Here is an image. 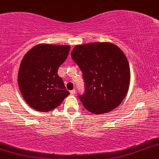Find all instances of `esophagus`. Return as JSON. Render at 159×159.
I'll list each match as a JSON object with an SVG mask.
<instances>
[{"label": "esophagus", "instance_id": "34e87169", "mask_svg": "<svg viewBox=\"0 0 159 159\" xmlns=\"http://www.w3.org/2000/svg\"><path fill=\"white\" fill-rule=\"evenodd\" d=\"M75 93H76L75 90H70V94H72V95H74V94H75Z\"/></svg>", "mask_w": 159, "mask_h": 159}]
</instances>
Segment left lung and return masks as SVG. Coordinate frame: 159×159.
Wrapping results in <instances>:
<instances>
[{
    "label": "left lung",
    "mask_w": 159,
    "mask_h": 159,
    "mask_svg": "<svg viewBox=\"0 0 159 159\" xmlns=\"http://www.w3.org/2000/svg\"><path fill=\"white\" fill-rule=\"evenodd\" d=\"M83 75L85 90L79 95L87 111L102 114L116 108L126 96L130 82L129 62L110 43L76 45L71 54Z\"/></svg>",
    "instance_id": "left-lung-1"
}]
</instances>
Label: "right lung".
Wrapping results in <instances>:
<instances>
[{"mask_svg": "<svg viewBox=\"0 0 159 159\" xmlns=\"http://www.w3.org/2000/svg\"><path fill=\"white\" fill-rule=\"evenodd\" d=\"M69 49V45L41 44L23 57L18 76L19 89L27 103L35 110H54L69 94L57 74Z\"/></svg>", "mask_w": 159, "mask_h": 159, "instance_id": "1", "label": "right lung"}]
</instances>
